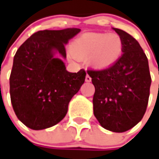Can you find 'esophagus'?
I'll return each instance as SVG.
<instances>
[{"mask_svg": "<svg viewBox=\"0 0 159 159\" xmlns=\"http://www.w3.org/2000/svg\"><path fill=\"white\" fill-rule=\"evenodd\" d=\"M85 80H86L87 82H90V81H91V77L89 76V74H87V76H86V79H85Z\"/></svg>", "mask_w": 159, "mask_h": 159, "instance_id": "esophagus-1", "label": "esophagus"}]
</instances>
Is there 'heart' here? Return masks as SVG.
Returning a JSON list of instances; mask_svg holds the SVG:
<instances>
[{
    "label": "heart",
    "instance_id": "b5f03b06",
    "mask_svg": "<svg viewBox=\"0 0 159 159\" xmlns=\"http://www.w3.org/2000/svg\"><path fill=\"white\" fill-rule=\"evenodd\" d=\"M123 48L119 35L92 33L81 36L74 42L72 49L79 57H89L90 64L97 68H107L117 62Z\"/></svg>",
    "mask_w": 159,
    "mask_h": 159
}]
</instances>
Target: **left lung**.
<instances>
[{"instance_id": "left-lung-1", "label": "left lung", "mask_w": 159, "mask_h": 159, "mask_svg": "<svg viewBox=\"0 0 159 159\" xmlns=\"http://www.w3.org/2000/svg\"><path fill=\"white\" fill-rule=\"evenodd\" d=\"M123 41L122 56L110 67L89 70L95 86L94 115L110 131L125 132L142 120L151 84L148 58L129 34L113 28Z\"/></svg>"}]
</instances>
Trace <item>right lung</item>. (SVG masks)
<instances>
[{"instance_id": "obj_1", "label": "right lung", "mask_w": 159, "mask_h": 159, "mask_svg": "<svg viewBox=\"0 0 159 159\" xmlns=\"http://www.w3.org/2000/svg\"><path fill=\"white\" fill-rule=\"evenodd\" d=\"M80 32L79 28L43 30L34 33L16 53L9 77L13 110L24 125L41 130L64 119L72 96L85 82L86 71L66 70L65 44Z\"/></svg>"}]
</instances>
